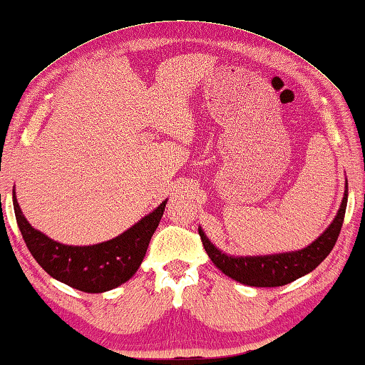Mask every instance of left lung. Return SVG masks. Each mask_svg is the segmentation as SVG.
<instances>
[{"mask_svg": "<svg viewBox=\"0 0 365 365\" xmlns=\"http://www.w3.org/2000/svg\"><path fill=\"white\" fill-rule=\"evenodd\" d=\"M346 205H348V180H346L343 201H341L339 210L331 224L323 230V234L318 235V239L302 248V250L273 253V255L235 257L219 250L207 239L205 230L201 227H198V232L207 257L225 276L232 277L234 281L242 282L245 286L277 287L289 284V282L312 273L329 255L341 232Z\"/></svg>", "mask_w": 365, "mask_h": 365, "instance_id": "obj_1", "label": "left lung"}]
</instances>
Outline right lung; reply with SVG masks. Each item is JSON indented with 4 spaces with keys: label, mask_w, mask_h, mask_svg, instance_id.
Listing matches in <instances>:
<instances>
[{
    "label": "right lung",
    "mask_w": 365,
    "mask_h": 365,
    "mask_svg": "<svg viewBox=\"0 0 365 365\" xmlns=\"http://www.w3.org/2000/svg\"><path fill=\"white\" fill-rule=\"evenodd\" d=\"M13 205L22 239L36 262L63 284L83 292L101 294L121 286L140 268L151 237L164 216L167 200L123 234L94 245H66L34 229L21 211L14 190Z\"/></svg>",
    "instance_id": "1"
}]
</instances>
